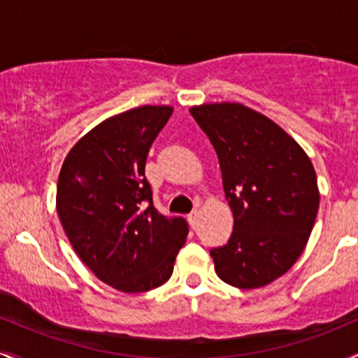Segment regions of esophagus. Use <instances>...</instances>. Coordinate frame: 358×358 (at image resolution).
Wrapping results in <instances>:
<instances>
[{
    "mask_svg": "<svg viewBox=\"0 0 358 358\" xmlns=\"http://www.w3.org/2000/svg\"><path fill=\"white\" fill-rule=\"evenodd\" d=\"M198 215H200V210H198V208H194L193 212H191L189 215H187V220H189V226L193 227V229H194V226H196V222H198Z\"/></svg>",
    "mask_w": 358,
    "mask_h": 358,
    "instance_id": "obj_1",
    "label": "esophagus"
}]
</instances>
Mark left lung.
Wrapping results in <instances>:
<instances>
[{"mask_svg": "<svg viewBox=\"0 0 358 358\" xmlns=\"http://www.w3.org/2000/svg\"><path fill=\"white\" fill-rule=\"evenodd\" d=\"M219 157L234 231L210 252L224 282L241 289L271 285L289 271L310 238L319 186L308 155L264 113L241 103L189 108Z\"/></svg>", "mask_w": 358, "mask_h": 358, "instance_id": "obj_1", "label": "left lung"}]
</instances>
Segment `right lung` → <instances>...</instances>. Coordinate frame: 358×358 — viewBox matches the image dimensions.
<instances>
[{"label":"right lung","instance_id":"1","mask_svg":"<svg viewBox=\"0 0 358 358\" xmlns=\"http://www.w3.org/2000/svg\"><path fill=\"white\" fill-rule=\"evenodd\" d=\"M172 112L143 105L108 117L72 146L58 176L57 212L70 245L122 293L167 282L189 233L182 217L157 212L145 178L150 146Z\"/></svg>","mask_w":358,"mask_h":358}]
</instances>
